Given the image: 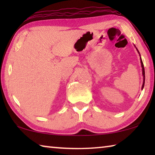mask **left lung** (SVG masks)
Listing matches in <instances>:
<instances>
[{
	"label": "left lung",
	"mask_w": 155,
	"mask_h": 155,
	"mask_svg": "<svg viewBox=\"0 0 155 155\" xmlns=\"http://www.w3.org/2000/svg\"><path fill=\"white\" fill-rule=\"evenodd\" d=\"M139 53H140V52H139ZM141 59V67H142V73H143V85H142V87H141V90H143V88L144 87V83H145V70H144V67H143V64L142 62V60H141V59Z\"/></svg>",
	"instance_id": "1"
}]
</instances>
